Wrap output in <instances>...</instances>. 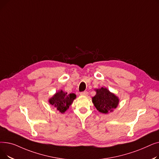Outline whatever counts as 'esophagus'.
<instances>
[{
  "label": "esophagus",
  "mask_w": 159,
  "mask_h": 159,
  "mask_svg": "<svg viewBox=\"0 0 159 159\" xmlns=\"http://www.w3.org/2000/svg\"><path fill=\"white\" fill-rule=\"evenodd\" d=\"M80 95H84V96H87L88 95V92L86 91H82V92H80Z\"/></svg>",
  "instance_id": "esophagus-1"
}]
</instances>
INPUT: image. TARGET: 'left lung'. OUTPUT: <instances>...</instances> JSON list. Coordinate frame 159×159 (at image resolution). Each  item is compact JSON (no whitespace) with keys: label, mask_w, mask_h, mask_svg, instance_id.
<instances>
[{"label":"left lung","mask_w":159,"mask_h":159,"mask_svg":"<svg viewBox=\"0 0 159 159\" xmlns=\"http://www.w3.org/2000/svg\"><path fill=\"white\" fill-rule=\"evenodd\" d=\"M97 93L92 98V102L99 112L107 113L113 111L119 104V98L106 88L97 89Z\"/></svg>","instance_id":"left-lung-1"}]
</instances>
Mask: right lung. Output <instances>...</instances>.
<instances>
[{"label": "right lung", "instance_id": "add662e5", "mask_svg": "<svg viewBox=\"0 0 159 159\" xmlns=\"http://www.w3.org/2000/svg\"><path fill=\"white\" fill-rule=\"evenodd\" d=\"M75 98H76L75 94L70 93L68 95L61 90L56 93L52 98H50L49 102L57 107V110L62 113L68 109Z\"/></svg>", "mask_w": 159, "mask_h": 159}]
</instances>
